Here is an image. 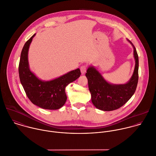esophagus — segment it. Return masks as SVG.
I'll return each instance as SVG.
<instances>
[{
    "label": "esophagus",
    "instance_id": "esophagus-1",
    "mask_svg": "<svg viewBox=\"0 0 156 156\" xmlns=\"http://www.w3.org/2000/svg\"><path fill=\"white\" fill-rule=\"evenodd\" d=\"M80 70H81V72L83 75L86 72V70H87V66H86V65L82 66L80 67Z\"/></svg>",
    "mask_w": 156,
    "mask_h": 156
}]
</instances>
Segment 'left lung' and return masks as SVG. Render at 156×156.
<instances>
[{
    "mask_svg": "<svg viewBox=\"0 0 156 156\" xmlns=\"http://www.w3.org/2000/svg\"><path fill=\"white\" fill-rule=\"evenodd\" d=\"M134 48L136 61L133 75L129 81L124 84H112L107 82L94 67H89L86 76L91 94L93 105L104 111L116 110L123 106L136 92L139 80V56L133 43L128 40Z\"/></svg>",
    "mask_w": 156,
    "mask_h": 156,
    "instance_id": "1",
    "label": "left lung"
}]
</instances>
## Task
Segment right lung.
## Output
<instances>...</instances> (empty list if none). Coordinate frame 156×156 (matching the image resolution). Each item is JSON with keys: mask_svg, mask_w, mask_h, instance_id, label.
<instances>
[{"mask_svg": "<svg viewBox=\"0 0 156 156\" xmlns=\"http://www.w3.org/2000/svg\"><path fill=\"white\" fill-rule=\"evenodd\" d=\"M34 34L24 44L20 54L19 74L20 83L31 103L42 109L56 110L61 108L67 100L66 87L80 76V69L50 81H42L30 71L28 52Z\"/></svg>", "mask_w": 156, "mask_h": 156, "instance_id": "obj_1", "label": "right lung"}]
</instances>
